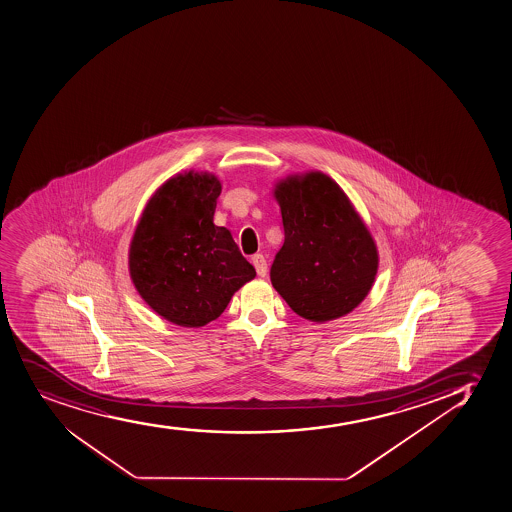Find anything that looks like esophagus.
I'll list each match as a JSON object with an SVG mask.
<instances>
[{
    "label": "esophagus",
    "mask_w": 512,
    "mask_h": 512,
    "mask_svg": "<svg viewBox=\"0 0 512 512\" xmlns=\"http://www.w3.org/2000/svg\"><path fill=\"white\" fill-rule=\"evenodd\" d=\"M252 264L260 277H265V275H267V260H265V257L262 255V253H255V255H253Z\"/></svg>",
    "instance_id": "esophagus-1"
}]
</instances>
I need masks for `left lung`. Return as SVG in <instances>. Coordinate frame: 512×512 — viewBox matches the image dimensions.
Listing matches in <instances>:
<instances>
[{
    "label": "left lung",
    "instance_id": "1",
    "mask_svg": "<svg viewBox=\"0 0 512 512\" xmlns=\"http://www.w3.org/2000/svg\"><path fill=\"white\" fill-rule=\"evenodd\" d=\"M284 245L270 281L294 313L325 323L350 313L369 294L377 248L347 194L321 172L275 187Z\"/></svg>",
    "mask_w": 512,
    "mask_h": 512
}]
</instances>
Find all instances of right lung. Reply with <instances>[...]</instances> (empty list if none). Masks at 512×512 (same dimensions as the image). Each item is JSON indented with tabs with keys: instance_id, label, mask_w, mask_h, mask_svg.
Listing matches in <instances>:
<instances>
[{
	"instance_id": "obj_1",
	"label": "right lung",
	"mask_w": 512,
	"mask_h": 512,
	"mask_svg": "<svg viewBox=\"0 0 512 512\" xmlns=\"http://www.w3.org/2000/svg\"><path fill=\"white\" fill-rule=\"evenodd\" d=\"M220 193V181L211 174L172 177L150 198L133 235V284L174 325H208L255 277L230 231L213 223Z\"/></svg>"
}]
</instances>
